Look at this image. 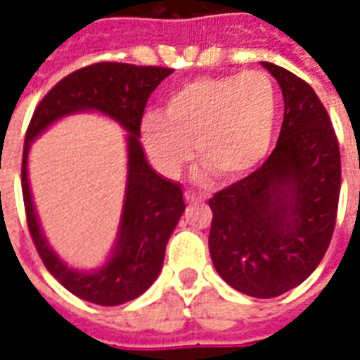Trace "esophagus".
Listing matches in <instances>:
<instances>
[{"mask_svg":"<svg viewBox=\"0 0 360 360\" xmlns=\"http://www.w3.org/2000/svg\"><path fill=\"white\" fill-rule=\"evenodd\" d=\"M185 200H186V202H188V203H194V205H198V203H202L203 200H205V198H203L202 194H200V196H196L194 192L186 191V192H185Z\"/></svg>","mask_w":360,"mask_h":360,"instance_id":"esophagus-1","label":"esophagus"}]
</instances>
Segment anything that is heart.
<instances>
[{
  "label": "heart",
  "instance_id": "1",
  "mask_svg": "<svg viewBox=\"0 0 360 360\" xmlns=\"http://www.w3.org/2000/svg\"><path fill=\"white\" fill-rule=\"evenodd\" d=\"M278 97L265 72L202 76L169 93L164 112L143 115L147 155L162 174L177 175L198 158L224 179L248 174L273 141Z\"/></svg>",
  "mask_w": 360,
  "mask_h": 360
}]
</instances>
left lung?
<instances>
[{
	"label": "left lung",
	"mask_w": 360,
	"mask_h": 360,
	"mask_svg": "<svg viewBox=\"0 0 360 360\" xmlns=\"http://www.w3.org/2000/svg\"><path fill=\"white\" fill-rule=\"evenodd\" d=\"M284 95L278 141L245 179L219 191L209 252L217 273L245 295L278 297L314 273L329 248L340 198L338 138L314 89L262 61Z\"/></svg>",
	"instance_id": "1"
}]
</instances>
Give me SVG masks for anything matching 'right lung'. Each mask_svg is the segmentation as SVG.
<instances>
[{
    "label": "right lung",
    "instance_id": "right-lung-1",
    "mask_svg": "<svg viewBox=\"0 0 360 360\" xmlns=\"http://www.w3.org/2000/svg\"><path fill=\"white\" fill-rule=\"evenodd\" d=\"M174 72L166 67L129 63L87 65L59 80L33 112L22 155V196L25 220L44 267L72 295L101 307H117L140 297L157 280L172 231L185 211L183 191L147 164L140 143L146 104L160 82ZM97 109L123 124L129 138V177L122 215L120 239L109 263L95 274L69 269L40 233L27 183V151L33 137L63 115Z\"/></svg>",
    "mask_w": 360,
    "mask_h": 360
}]
</instances>
